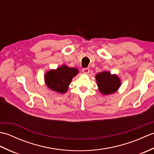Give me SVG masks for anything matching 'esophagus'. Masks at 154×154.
<instances>
[{
  "label": "esophagus",
  "instance_id": "esophagus-1",
  "mask_svg": "<svg viewBox=\"0 0 154 154\" xmlns=\"http://www.w3.org/2000/svg\"><path fill=\"white\" fill-rule=\"evenodd\" d=\"M82 71H83V72L85 74H88V73H89V71H90V69L88 68V67L83 68V69H82Z\"/></svg>",
  "mask_w": 154,
  "mask_h": 154
}]
</instances>
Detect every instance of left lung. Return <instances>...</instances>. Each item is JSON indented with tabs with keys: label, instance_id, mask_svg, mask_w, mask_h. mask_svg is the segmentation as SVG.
Listing matches in <instances>:
<instances>
[{
	"label": "left lung",
	"instance_id": "obj_1",
	"mask_svg": "<svg viewBox=\"0 0 154 154\" xmlns=\"http://www.w3.org/2000/svg\"><path fill=\"white\" fill-rule=\"evenodd\" d=\"M99 91L103 94L115 93L121 85V81L116 75L110 74L109 71H103L96 75Z\"/></svg>",
	"mask_w": 154,
	"mask_h": 154
}]
</instances>
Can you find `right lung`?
I'll list each match as a JSON object with an SVG mask.
<instances>
[{
  "label": "right lung",
  "mask_w": 154,
  "mask_h": 154,
  "mask_svg": "<svg viewBox=\"0 0 154 154\" xmlns=\"http://www.w3.org/2000/svg\"><path fill=\"white\" fill-rule=\"evenodd\" d=\"M79 73L77 68L69 67L63 65L56 69L48 71L44 76L46 85L52 91L59 93H66L72 79Z\"/></svg>",
  "instance_id": "add662e5"
}]
</instances>
